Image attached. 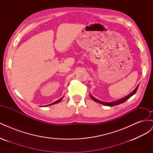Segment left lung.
I'll return each instance as SVG.
<instances>
[{
  "label": "left lung",
  "instance_id": "obj_1",
  "mask_svg": "<svg viewBox=\"0 0 153 153\" xmlns=\"http://www.w3.org/2000/svg\"><path fill=\"white\" fill-rule=\"evenodd\" d=\"M138 86H139V84H138L137 85V87L135 88V90H134L132 92H131L130 94H129L128 95H127L126 96L124 97V98H121V99H119L116 101H112V102H104V101H100L98 99L95 98L94 96H92L90 93V96L91 98L92 99V100H94V101H96V102H98L100 104H102V105H106V106H115V105H119V104H121L123 103H124V101H126L127 100H128L129 98H131V97L135 94L136 93V92L138 89Z\"/></svg>",
  "mask_w": 153,
  "mask_h": 153
}]
</instances>
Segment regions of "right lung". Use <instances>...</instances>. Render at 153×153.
I'll return each mask as SVG.
<instances>
[{"mask_svg":"<svg viewBox=\"0 0 153 153\" xmlns=\"http://www.w3.org/2000/svg\"><path fill=\"white\" fill-rule=\"evenodd\" d=\"M62 98H63V97L62 98H61V99H59V100H58L57 101H55V102H53V103H51V104H50V105H45V106H50V105H54V104H56V103H59L60 101H61L62 100Z\"/></svg>","mask_w":153,"mask_h":153,"instance_id":"1","label":"right lung"}]
</instances>
